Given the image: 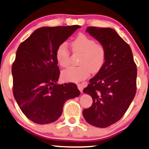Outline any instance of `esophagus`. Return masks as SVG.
Returning a JSON list of instances; mask_svg holds the SVG:
<instances>
[{
  "label": "esophagus",
  "mask_w": 149,
  "mask_h": 149,
  "mask_svg": "<svg viewBox=\"0 0 149 149\" xmlns=\"http://www.w3.org/2000/svg\"><path fill=\"white\" fill-rule=\"evenodd\" d=\"M77 87H78L79 90L80 91V92L82 93V91H83V88H84L83 85L81 84H77Z\"/></svg>",
  "instance_id": "esophagus-1"
}]
</instances>
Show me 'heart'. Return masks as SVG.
I'll return each instance as SVG.
<instances>
[{"mask_svg": "<svg viewBox=\"0 0 149 149\" xmlns=\"http://www.w3.org/2000/svg\"><path fill=\"white\" fill-rule=\"evenodd\" d=\"M73 53L81 54L79 67H71L62 72V77L68 81L78 82L86 79L90 73H97L102 69L106 61L107 51L102 44L95 42L90 37L79 33L71 42ZM57 62L61 67L70 65V52L67 45L62 43L56 52Z\"/></svg>", "mask_w": 149, "mask_h": 149, "instance_id": "obj_1", "label": "heart"}]
</instances>
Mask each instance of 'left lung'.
<instances>
[{
    "mask_svg": "<svg viewBox=\"0 0 149 149\" xmlns=\"http://www.w3.org/2000/svg\"><path fill=\"white\" fill-rule=\"evenodd\" d=\"M86 32L105 47L107 56L102 69L83 91L93 99L83 116L91 125L107 127L123 116L133 100L137 65L130 47L113 29L89 26Z\"/></svg>",
    "mask_w": 149,
    "mask_h": 149,
    "instance_id": "8db88e82",
    "label": "left lung"
}]
</instances>
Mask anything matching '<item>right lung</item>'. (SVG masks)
Wrapping results in <instances>:
<instances>
[{"label":"right lung","mask_w":149,"mask_h":149,"mask_svg":"<svg viewBox=\"0 0 149 149\" xmlns=\"http://www.w3.org/2000/svg\"><path fill=\"white\" fill-rule=\"evenodd\" d=\"M80 27L40 28L17 49L12 67L13 95L22 112L34 123L56 121L65 101L79 95L75 84H57L60 70L56 52Z\"/></svg>","instance_id":"1"}]
</instances>
